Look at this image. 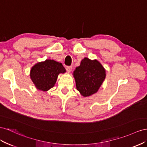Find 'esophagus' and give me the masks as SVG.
I'll list each match as a JSON object with an SVG mask.
<instances>
[{
  "label": "esophagus",
  "instance_id": "obj_1",
  "mask_svg": "<svg viewBox=\"0 0 147 147\" xmlns=\"http://www.w3.org/2000/svg\"><path fill=\"white\" fill-rule=\"evenodd\" d=\"M66 71H68V73H70L71 71H72V69H73V67L72 66H67L66 67Z\"/></svg>",
  "mask_w": 147,
  "mask_h": 147
}]
</instances>
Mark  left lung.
<instances>
[{
    "mask_svg": "<svg viewBox=\"0 0 147 147\" xmlns=\"http://www.w3.org/2000/svg\"><path fill=\"white\" fill-rule=\"evenodd\" d=\"M77 90L87 97L97 93L106 77V70L97 60L85 57L73 73Z\"/></svg>",
    "mask_w": 147,
    "mask_h": 147,
    "instance_id": "1",
    "label": "left lung"
}]
</instances>
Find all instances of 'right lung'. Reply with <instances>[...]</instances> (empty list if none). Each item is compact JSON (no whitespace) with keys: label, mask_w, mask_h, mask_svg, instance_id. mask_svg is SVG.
I'll list each match as a JSON object with an SVG mask.
<instances>
[{"label":"right lung","mask_w":147,"mask_h":147,"mask_svg":"<svg viewBox=\"0 0 147 147\" xmlns=\"http://www.w3.org/2000/svg\"><path fill=\"white\" fill-rule=\"evenodd\" d=\"M66 69L61 63L47 59L37 63L30 71V78L37 90L47 92L55 86L59 74Z\"/></svg>","instance_id":"obj_1"}]
</instances>
